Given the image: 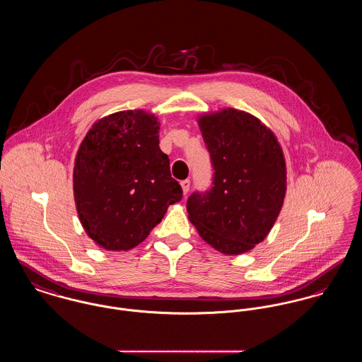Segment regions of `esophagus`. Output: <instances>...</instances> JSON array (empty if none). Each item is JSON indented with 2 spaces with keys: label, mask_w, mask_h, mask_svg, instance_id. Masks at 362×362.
I'll return each mask as SVG.
<instances>
[{
  "label": "esophagus",
  "mask_w": 362,
  "mask_h": 362,
  "mask_svg": "<svg viewBox=\"0 0 362 362\" xmlns=\"http://www.w3.org/2000/svg\"><path fill=\"white\" fill-rule=\"evenodd\" d=\"M189 187H191L189 180H184V181H181V188H182V194H184V195H187V194L189 192Z\"/></svg>",
  "instance_id": "1"
}]
</instances>
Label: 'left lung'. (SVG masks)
<instances>
[{
	"label": "left lung",
	"instance_id": "obj_1",
	"mask_svg": "<svg viewBox=\"0 0 362 362\" xmlns=\"http://www.w3.org/2000/svg\"><path fill=\"white\" fill-rule=\"evenodd\" d=\"M214 168L213 187L187 202L200 238L224 255H242L263 242L286 194L282 148L265 124L233 107L200 115Z\"/></svg>",
	"mask_w": 362,
	"mask_h": 362
}]
</instances>
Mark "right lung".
Here are the masks:
<instances>
[{
  "label": "right lung",
  "mask_w": 362,
  "mask_h": 362,
  "mask_svg": "<svg viewBox=\"0 0 362 362\" xmlns=\"http://www.w3.org/2000/svg\"><path fill=\"white\" fill-rule=\"evenodd\" d=\"M160 123L142 109L99 119L74 160L73 192L80 223L99 247L130 250L146 239L182 189L159 148Z\"/></svg>",
  "instance_id": "1"
}]
</instances>
